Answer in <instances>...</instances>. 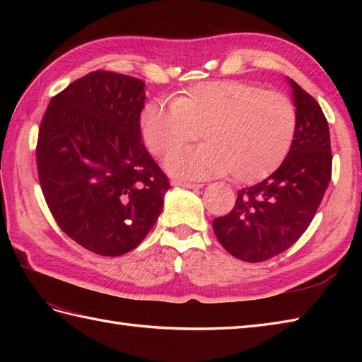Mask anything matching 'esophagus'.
<instances>
[{
  "label": "esophagus",
  "mask_w": 362,
  "mask_h": 362,
  "mask_svg": "<svg viewBox=\"0 0 362 362\" xmlns=\"http://www.w3.org/2000/svg\"><path fill=\"white\" fill-rule=\"evenodd\" d=\"M171 183L174 187H183V188H189V189H199L204 187V185H201V183H191V182H182V180H173Z\"/></svg>",
  "instance_id": "obj_1"
}]
</instances>
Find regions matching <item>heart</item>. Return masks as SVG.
<instances>
[{"instance_id": "b5f03b06", "label": "heart", "mask_w": 362, "mask_h": 362, "mask_svg": "<svg viewBox=\"0 0 362 362\" xmlns=\"http://www.w3.org/2000/svg\"><path fill=\"white\" fill-rule=\"evenodd\" d=\"M297 110L288 96L240 81H213L189 87L173 105L149 101L140 113V132L153 156H166L169 174L210 179L230 173L236 182L264 179L291 148Z\"/></svg>"}]
</instances>
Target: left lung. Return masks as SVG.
Listing matches in <instances>:
<instances>
[{
	"label": "left lung",
	"mask_w": 362,
	"mask_h": 362,
	"mask_svg": "<svg viewBox=\"0 0 362 362\" xmlns=\"http://www.w3.org/2000/svg\"><path fill=\"white\" fill-rule=\"evenodd\" d=\"M297 110L291 149L263 182L238 191L233 210L213 221L218 241L230 255L259 263L289 249L305 230L332 180L328 121L319 103L289 79Z\"/></svg>",
	"instance_id": "obj_1"
}]
</instances>
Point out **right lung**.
<instances>
[{"instance_id": "obj_1", "label": "right lung", "mask_w": 362, "mask_h": 362, "mask_svg": "<svg viewBox=\"0 0 362 362\" xmlns=\"http://www.w3.org/2000/svg\"><path fill=\"white\" fill-rule=\"evenodd\" d=\"M144 82L93 71L54 96L37 140L38 180L57 226L103 257L134 250L163 209L166 174L141 143Z\"/></svg>"}]
</instances>
